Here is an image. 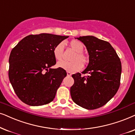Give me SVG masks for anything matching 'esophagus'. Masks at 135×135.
I'll return each mask as SVG.
<instances>
[{"label": "esophagus", "instance_id": "obj_1", "mask_svg": "<svg viewBox=\"0 0 135 135\" xmlns=\"http://www.w3.org/2000/svg\"><path fill=\"white\" fill-rule=\"evenodd\" d=\"M67 75H68V76H71V73H70V72H67Z\"/></svg>", "mask_w": 135, "mask_h": 135}]
</instances>
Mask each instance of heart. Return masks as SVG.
I'll return each mask as SVG.
<instances>
[{"instance_id":"b5f03b06","label":"heart","mask_w":135,"mask_h":135,"mask_svg":"<svg viewBox=\"0 0 135 135\" xmlns=\"http://www.w3.org/2000/svg\"><path fill=\"white\" fill-rule=\"evenodd\" d=\"M68 45L75 51V54L72 57L71 62L61 61L57 64V66L62 68L70 73L80 71L83 66L87 65L89 62L88 57L83 53L84 45L83 42L77 40H73L68 43ZM64 46L62 43H59L53 49V55L57 61H61L62 58Z\"/></svg>"}]
</instances>
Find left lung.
<instances>
[{
  "label": "left lung",
  "mask_w": 135,
  "mask_h": 135,
  "mask_svg": "<svg viewBox=\"0 0 135 135\" xmlns=\"http://www.w3.org/2000/svg\"><path fill=\"white\" fill-rule=\"evenodd\" d=\"M77 39L86 46L89 62L82 76L73 74L74 83L71 87L74 102L87 110L105 105L115 95L120 84L122 64L116 51L109 43L93 36H80Z\"/></svg>",
  "instance_id": "8db88e82"
}]
</instances>
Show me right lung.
Instances as JSON below:
<instances>
[{
  "instance_id": "1",
  "label": "right lung",
  "mask_w": 135,
  "mask_h": 135,
  "mask_svg": "<svg viewBox=\"0 0 135 135\" xmlns=\"http://www.w3.org/2000/svg\"><path fill=\"white\" fill-rule=\"evenodd\" d=\"M69 36L50 33L26 36L12 49L9 57L8 78L15 94L31 106L49 104L67 76L56 62L53 49Z\"/></svg>"
}]
</instances>
